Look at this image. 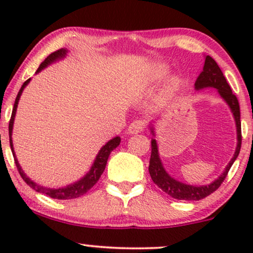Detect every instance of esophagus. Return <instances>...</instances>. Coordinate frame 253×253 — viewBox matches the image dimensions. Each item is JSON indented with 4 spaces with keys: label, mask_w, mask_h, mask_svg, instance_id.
<instances>
[{
    "label": "esophagus",
    "mask_w": 253,
    "mask_h": 253,
    "mask_svg": "<svg viewBox=\"0 0 253 253\" xmlns=\"http://www.w3.org/2000/svg\"><path fill=\"white\" fill-rule=\"evenodd\" d=\"M145 128V121L143 120H135L128 126V133L129 134H136V133H140L141 130Z\"/></svg>",
    "instance_id": "34e87169"
}]
</instances>
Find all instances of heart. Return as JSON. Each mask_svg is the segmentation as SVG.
I'll return each instance as SVG.
<instances>
[{
  "mask_svg": "<svg viewBox=\"0 0 253 253\" xmlns=\"http://www.w3.org/2000/svg\"><path fill=\"white\" fill-rule=\"evenodd\" d=\"M170 68L168 64L165 63H157L151 68L149 71V82L156 83L159 82V81L164 80L165 77L169 75ZM183 84V81L179 77H173L171 78V81L168 84L167 89H165V94L169 97H172L173 95H176L178 92V90L181 89Z\"/></svg>",
  "mask_w": 253,
  "mask_h": 253,
  "instance_id": "heart-1",
  "label": "heart"
}]
</instances>
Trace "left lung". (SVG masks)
Returning <instances> with one entry per match:
<instances>
[{
	"label": "left lung",
	"mask_w": 253,
	"mask_h": 253,
	"mask_svg": "<svg viewBox=\"0 0 253 253\" xmlns=\"http://www.w3.org/2000/svg\"><path fill=\"white\" fill-rule=\"evenodd\" d=\"M205 88H215L219 92L221 98L228 104L229 109H231L232 114H233L234 121H236L237 127V147L234 151V155L232 159L229 161L227 167L225 168L223 172L214 179L213 182L207 185H190L187 183H182L177 179L171 177L167 170L164 169L163 163L161 161L158 152V146H157V141L155 138L151 140V158H150V165H149V172L152 181L161 188L164 193L168 195L177 200H185V201H199V200L205 199L211 193H214L217 188L221 185L223 179L227 176L229 169H231L232 164L237 159L238 155L240 152V146H242V125H240V108L239 102L236 95L232 92L231 86L228 85L227 81H226L225 76H223L222 71L220 70L219 65H217L215 60L211 56H206L205 65H203V71L199 75L196 82H195V89L202 90ZM151 133L155 135V128L151 125L150 127Z\"/></svg>",
	"instance_id": "obj_1"
}]
</instances>
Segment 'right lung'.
I'll return each mask as SVG.
<instances>
[{
  "label": "right lung",
  "instance_id": "obj_1",
  "mask_svg": "<svg viewBox=\"0 0 253 253\" xmlns=\"http://www.w3.org/2000/svg\"><path fill=\"white\" fill-rule=\"evenodd\" d=\"M66 53H68V50H66V48H60V50H58L56 52H53V53H51L50 56H48L42 64H40V66L38 68L36 74L43 70L45 68H47V66L51 65L52 63L58 62V60L65 58ZM30 81H31V78H28V80L26 81L24 84H22L21 89H20L19 94H17V96L15 98V103H14V108H13V112H11V118H10V121H9V143H10V149H11V152H13L14 159H15V164H16L17 170H19V172H20V175H21L22 179H24V181L27 183L28 185H30L32 189L38 191V193L45 194V195L50 196V197H52V199H57V200L77 199V197L84 195L86 191H89L90 189H91V188L94 187L95 184H96L98 179H100L101 175H102L104 169H106V164H107V161H108V157L110 155V152H112V151L114 149H117L119 145H120V141H121L120 136H115V138H113L112 140H109L108 143H107L106 145H103V146L101 147V150L98 151L96 158H95L94 163H92L91 168H90V170L82 177V178L80 179V181L71 183V184L66 185V187L57 188V189H54V188L43 187V185H40L34 181H32L30 177H28L24 172V170L21 169V167H20L19 161H17V158L15 156V152H14L13 140H11V134H13V126H14V119H15L17 103H19V100H20V97H21L22 91H24L26 85L30 83Z\"/></svg>",
  "mask_w": 253,
  "mask_h": 253
}]
</instances>
